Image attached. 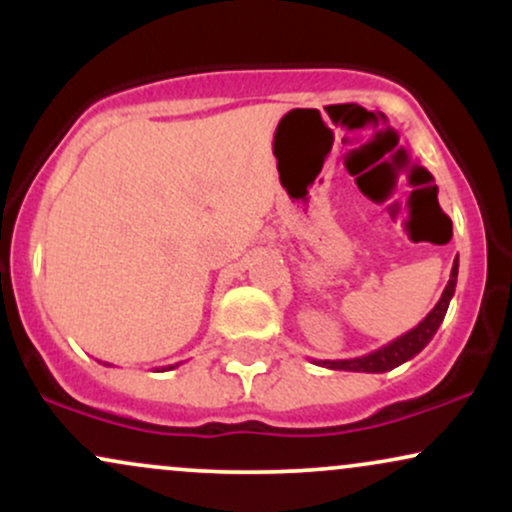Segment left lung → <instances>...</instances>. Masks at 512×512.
Masks as SVG:
<instances>
[{"label": "left lung", "mask_w": 512, "mask_h": 512, "mask_svg": "<svg viewBox=\"0 0 512 512\" xmlns=\"http://www.w3.org/2000/svg\"><path fill=\"white\" fill-rule=\"evenodd\" d=\"M457 267H460V262L455 260L452 262L450 281L448 286H445L443 296H440V301L433 305L431 313H428L424 320L414 327V330L404 332L402 337L392 339L390 344L380 346V349L370 351L366 356L339 358V361H315L313 358V363L330 370H354V373H387V370L407 363L409 358H414L428 342H431L433 334L438 332L440 322H443L445 313H448L450 298L455 296V286H457Z\"/></svg>", "instance_id": "8db88e82"}]
</instances>
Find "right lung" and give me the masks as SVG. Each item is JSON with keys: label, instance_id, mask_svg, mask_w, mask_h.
I'll return each instance as SVG.
<instances>
[{"label": "right lung", "instance_id": "obj_1", "mask_svg": "<svg viewBox=\"0 0 512 512\" xmlns=\"http://www.w3.org/2000/svg\"><path fill=\"white\" fill-rule=\"evenodd\" d=\"M108 366H110V363H108ZM180 366V363H175V366H163V368H156V370H173V368H178Z\"/></svg>", "mask_w": 512, "mask_h": 512}]
</instances>
